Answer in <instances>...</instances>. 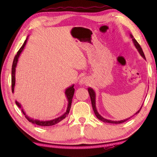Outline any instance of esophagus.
<instances>
[{
    "instance_id": "34e87169",
    "label": "esophagus",
    "mask_w": 157,
    "mask_h": 157,
    "mask_svg": "<svg viewBox=\"0 0 157 157\" xmlns=\"http://www.w3.org/2000/svg\"><path fill=\"white\" fill-rule=\"evenodd\" d=\"M88 79L86 78H82L80 79H79V84H84L85 83H86Z\"/></svg>"
}]
</instances>
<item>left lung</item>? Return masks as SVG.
<instances>
[{"label":"left lung","mask_w":157,"mask_h":157,"mask_svg":"<svg viewBox=\"0 0 157 157\" xmlns=\"http://www.w3.org/2000/svg\"><path fill=\"white\" fill-rule=\"evenodd\" d=\"M129 35H130V37H131V39H132V41H133V43H134L135 47H136V48L138 50V51H139V54H140V55H141V56L145 59V55H144V53H143V50H142V48H141V47H140V46L139 45V44L138 43L136 39H135L134 38V36H133V35H132V34H129ZM88 91H89V95H90V98H91L92 107H93V109H94V113H95V116H96V117H97V118H98V119H99V120H100L101 121H102V122H104V123H113V124H120V123H124V122H125V121H127V120H129V119L130 118H132V117L133 116H134L135 114L139 113V111H140V109H141L142 106H143V105H142V106H141V107H140V109H139V111H136V113H134V115H133L132 116L129 117V118H128L124 119V120H123V121H111V120H107V119H105V118H103V117H102V116H100V114H99V113L98 112L97 109H96V106H95V91H94V90L92 88H91V87H89V88H88Z\"/></svg>","instance_id":"obj_1"}]
</instances>
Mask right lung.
Segmentation results:
<instances>
[{"mask_svg": "<svg viewBox=\"0 0 157 157\" xmlns=\"http://www.w3.org/2000/svg\"><path fill=\"white\" fill-rule=\"evenodd\" d=\"M28 37H27V39H25L24 43H23V46H21V48L19 49V50H18V51L17 52V54L16 55V56L14 57V61H13L12 68V93H14V86H15V82H16V79H15L16 68H17L18 60V58H19L21 53L22 52V51L23 50V49H24V48L25 46L26 43H27ZM73 87H74V84L71 85V86L68 87V88L66 89V91H65V95H66V98H67V100H68V106H67V109H66V112L63 113V115H62L59 117H58V118L52 119V120L39 121V120H37V119L31 118V117L28 116L27 114L25 113V111H23V109L22 106H21V105L18 102V101L16 100L15 102H16V104H17L18 107H19L20 109H21V111H22L23 113L24 114L25 117L26 118H27L28 121H29V122H30V123H32L33 124H37V125H39V126H44V127L52 126V125H54V124H57L58 123H59V122L62 121L63 119H64L66 116H68V113H69V111H70V109H71V103H72V99H73L74 93H75V89H74Z\"/></svg>", "mask_w": 157, "mask_h": 157, "instance_id": "right-lung-1", "label": "right lung"}]
</instances>
